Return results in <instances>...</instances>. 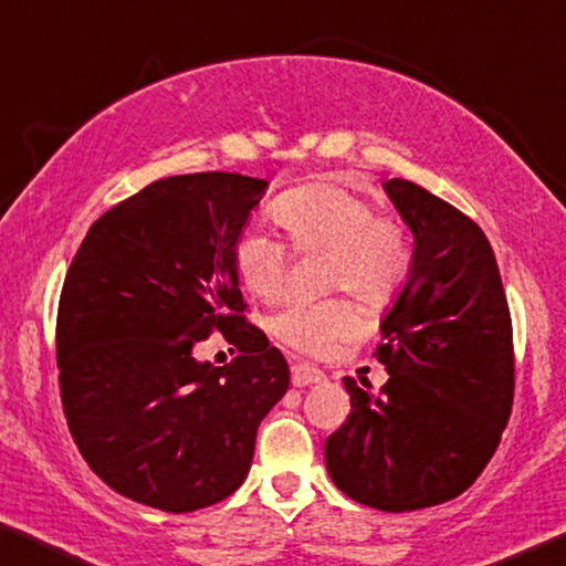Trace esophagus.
<instances>
[{"label": "esophagus", "mask_w": 566, "mask_h": 566, "mask_svg": "<svg viewBox=\"0 0 566 566\" xmlns=\"http://www.w3.org/2000/svg\"><path fill=\"white\" fill-rule=\"evenodd\" d=\"M325 374L310 364H292V384L302 389V386H312V384H323Z\"/></svg>", "instance_id": "34e87169"}]
</instances>
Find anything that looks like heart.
Segmentation results:
<instances>
[{"label": "heart", "instance_id": "obj_1", "mask_svg": "<svg viewBox=\"0 0 566 566\" xmlns=\"http://www.w3.org/2000/svg\"><path fill=\"white\" fill-rule=\"evenodd\" d=\"M274 218L297 251H327L325 290H345L370 310L399 297L411 274V239L399 218L378 216L360 192L333 182H312L274 202ZM233 269L243 290L264 302L286 292L290 249L261 229H249L233 243ZM358 310L348 300H297L272 319L284 345L323 358L337 343L358 333Z\"/></svg>", "mask_w": 566, "mask_h": 566}]
</instances>
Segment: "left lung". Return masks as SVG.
<instances>
[{
  "mask_svg": "<svg viewBox=\"0 0 566 566\" xmlns=\"http://www.w3.org/2000/svg\"><path fill=\"white\" fill-rule=\"evenodd\" d=\"M384 188L415 233L374 350L389 381L370 394L343 378L350 415L325 465L348 499L403 513L458 499L493 458L513 407V327L480 226L401 177Z\"/></svg>",
  "mask_w": 566,
  "mask_h": 566,
  "instance_id": "left-lung-1",
  "label": "left lung"
}]
</instances>
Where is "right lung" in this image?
<instances>
[{
    "label": "right lung",
    "mask_w": 566,
    "mask_h": 566,
    "mask_svg": "<svg viewBox=\"0 0 566 566\" xmlns=\"http://www.w3.org/2000/svg\"><path fill=\"white\" fill-rule=\"evenodd\" d=\"M266 180L175 175L91 226L57 305L61 399L88 468L124 499L190 513L249 475L256 429L290 389V366L243 317L233 243ZM221 329L240 356L213 367L197 345Z\"/></svg>",
    "instance_id": "1"
}]
</instances>
